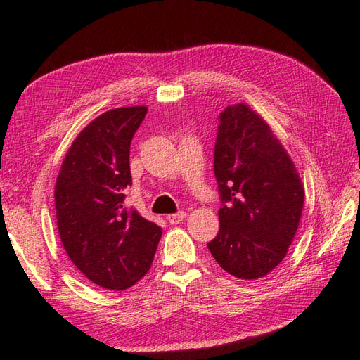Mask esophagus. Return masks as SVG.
I'll return each instance as SVG.
<instances>
[{"instance_id": "obj_1", "label": "esophagus", "mask_w": 360, "mask_h": 360, "mask_svg": "<svg viewBox=\"0 0 360 360\" xmlns=\"http://www.w3.org/2000/svg\"><path fill=\"white\" fill-rule=\"evenodd\" d=\"M187 217V213L186 212H178V213H173V215H168L167 217V221H168V223H170V224H179L181 223V221L182 219H184Z\"/></svg>"}]
</instances>
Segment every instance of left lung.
Here are the masks:
<instances>
[{"label": "left lung", "instance_id": "8db88e82", "mask_svg": "<svg viewBox=\"0 0 360 360\" xmlns=\"http://www.w3.org/2000/svg\"><path fill=\"white\" fill-rule=\"evenodd\" d=\"M213 170L223 205L210 254L236 278H262L295 236L304 201L300 176L271 127L244 103L219 114Z\"/></svg>", "mask_w": 360, "mask_h": 360}]
</instances>
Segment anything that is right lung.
<instances>
[{
	"label": "right lung",
	"mask_w": 360,
	"mask_h": 360,
	"mask_svg": "<svg viewBox=\"0 0 360 360\" xmlns=\"http://www.w3.org/2000/svg\"><path fill=\"white\" fill-rule=\"evenodd\" d=\"M147 106L103 112L75 137L56 184L60 240L74 266L97 286L122 290L151 267L162 229L127 209L129 145Z\"/></svg>",
	"instance_id": "add662e5"
}]
</instances>
